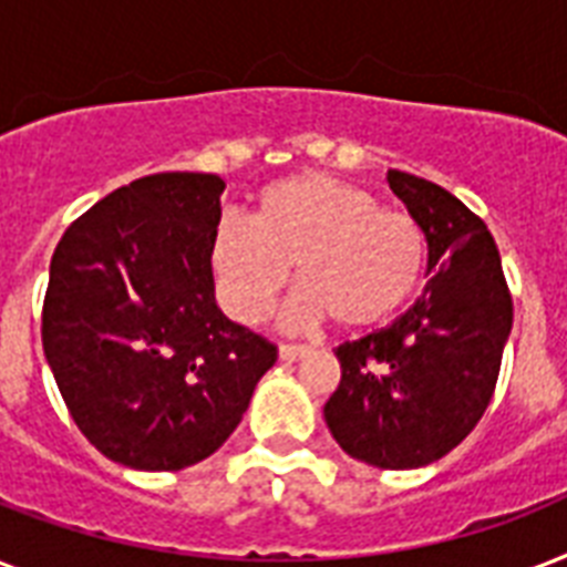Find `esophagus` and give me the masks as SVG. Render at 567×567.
I'll list each match as a JSON object with an SVG mask.
<instances>
[{"instance_id":"34e87169","label":"esophagus","mask_w":567,"mask_h":567,"mask_svg":"<svg viewBox=\"0 0 567 567\" xmlns=\"http://www.w3.org/2000/svg\"><path fill=\"white\" fill-rule=\"evenodd\" d=\"M311 350L302 344H279V359L282 362H297V359H306Z\"/></svg>"}]
</instances>
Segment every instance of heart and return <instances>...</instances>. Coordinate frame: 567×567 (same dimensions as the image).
I'll list each match as a JSON object with an SVG mask.
<instances>
[{"instance_id": "1", "label": "heart", "mask_w": 567, "mask_h": 567, "mask_svg": "<svg viewBox=\"0 0 567 567\" xmlns=\"http://www.w3.org/2000/svg\"><path fill=\"white\" fill-rule=\"evenodd\" d=\"M423 267L421 223L379 208L371 190L329 173H293L267 185L252 220L229 217L212 238L217 297L240 323L265 320L293 270V320L371 329L412 297Z\"/></svg>"}]
</instances>
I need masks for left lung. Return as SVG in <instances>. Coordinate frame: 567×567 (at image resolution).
I'll return each instance as SVG.
<instances>
[{
  "mask_svg": "<svg viewBox=\"0 0 567 567\" xmlns=\"http://www.w3.org/2000/svg\"><path fill=\"white\" fill-rule=\"evenodd\" d=\"M388 185L426 235L430 282L391 327L338 347L323 417L344 453L405 471L447 456L488 409L512 293L492 231L465 203L403 171H388Z\"/></svg>",
  "mask_w": 567,
  "mask_h": 567,
  "instance_id": "1",
  "label": "left lung"
}]
</instances>
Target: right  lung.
Instances as JSON below:
<instances>
[{
  "instance_id": "right-lung-1",
  "label": "right lung",
  "mask_w": 567,
  "mask_h": 567,
  "mask_svg": "<svg viewBox=\"0 0 567 567\" xmlns=\"http://www.w3.org/2000/svg\"><path fill=\"white\" fill-rule=\"evenodd\" d=\"M226 182L153 173L70 223L49 265L43 353L82 435L135 471H182L229 439L276 344L214 300Z\"/></svg>"
}]
</instances>
